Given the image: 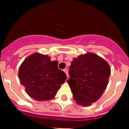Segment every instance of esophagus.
<instances>
[{"instance_id":"1","label":"esophagus","mask_w":129,"mask_h":129,"mask_svg":"<svg viewBox=\"0 0 129 129\" xmlns=\"http://www.w3.org/2000/svg\"><path fill=\"white\" fill-rule=\"evenodd\" d=\"M64 72H65L66 75H67V78H68V70H67V68H65V69H64Z\"/></svg>"}]
</instances>
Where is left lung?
I'll list each match as a JSON object with an SVG mask.
<instances>
[{
	"mask_svg": "<svg viewBox=\"0 0 129 129\" xmlns=\"http://www.w3.org/2000/svg\"><path fill=\"white\" fill-rule=\"evenodd\" d=\"M68 83L77 104L90 106L101 98L109 83V63L95 53L87 52L74 58Z\"/></svg>",
	"mask_w": 129,
	"mask_h": 129,
	"instance_id": "left-lung-1",
	"label": "left lung"
}]
</instances>
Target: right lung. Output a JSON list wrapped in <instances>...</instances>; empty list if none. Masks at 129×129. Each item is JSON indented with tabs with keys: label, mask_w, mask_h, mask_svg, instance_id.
Returning <instances> with one entry per match:
<instances>
[{
	"label": "right lung",
	"mask_w": 129,
	"mask_h": 129,
	"mask_svg": "<svg viewBox=\"0 0 129 129\" xmlns=\"http://www.w3.org/2000/svg\"><path fill=\"white\" fill-rule=\"evenodd\" d=\"M58 62L38 52L30 55L19 67L21 85L31 98L38 101L52 100L65 82V73L58 68Z\"/></svg>",
	"instance_id": "right-lung-1"
}]
</instances>
